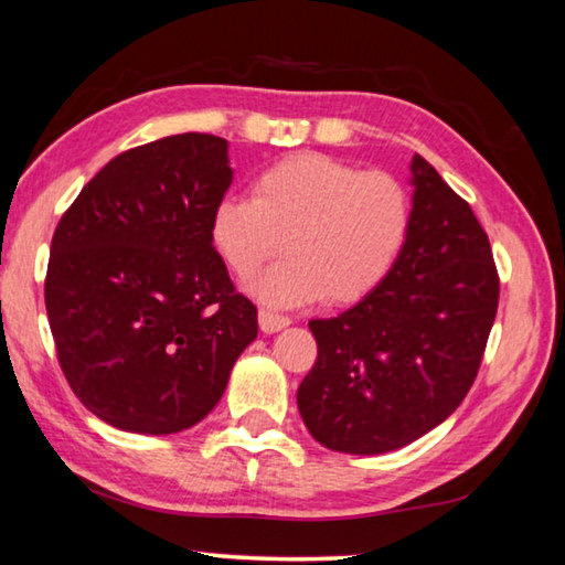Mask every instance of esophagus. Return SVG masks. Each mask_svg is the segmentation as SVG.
I'll list each match as a JSON object with an SVG mask.
<instances>
[{
	"instance_id": "esophagus-1",
	"label": "esophagus",
	"mask_w": 565,
	"mask_h": 565,
	"mask_svg": "<svg viewBox=\"0 0 565 565\" xmlns=\"http://www.w3.org/2000/svg\"><path fill=\"white\" fill-rule=\"evenodd\" d=\"M289 324H291L289 317L276 315L271 309H258V327H262V331H266V334H274V331H281Z\"/></svg>"
}]
</instances>
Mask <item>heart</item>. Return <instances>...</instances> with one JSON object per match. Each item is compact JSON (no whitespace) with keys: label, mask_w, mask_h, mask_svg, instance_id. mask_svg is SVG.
Wrapping results in <instances>:
<instances>
[{"label":"heart","mask_w":565,"mask_h":565,"mask_svg":"<svg viewBox=\"0 0 565 565\" xmlns=\"http://www.w3.org/2000/svg\"><path fill=\"white\" fill-rule=\"evenodd\" d=\"M409 226V193L395 175L299 153L258 173L254 199L223 195L209 238L238 279H250L286 241L291 256L250 284V294L271 307H299L321 297L352 303L377 289Z\"/></svg>","instance_id":"obj_1"}]
</instances>
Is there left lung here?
Wrapping results in <instances>:
<instances>
[{
	"mask_svg": "<svg viewBox=\"0 0 565 565\" xmlns=\"http://www.w3.org/2000/svg\"><path fill=\"white\" fill-rule=\"evenodd\" d=\"M412 226L377 289L311 319L319 356L297 392L329 450H399L458 409L478 377L500 281L476 213L423 156L409 163Z\"/></svg>",
	"mask_w": 565,
	"mask_h": 565,
	"instance_id": "obj_1",
	"label": "left lung"
}]
</instances>
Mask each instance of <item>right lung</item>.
<instances>
[{"mask_svg":"<svg viewBox=\"0 0 565 565\" xmlns=\"http://www.w3.org/2000/svg\"><path fill=\"white\" fill-rule=\"evenodd\" d=\"M228 142L183 132L125 150L52 236L44 303L62 372L103 423L173 435L218 405L258 334L209 238Z\"/></svg>","mask_w":565,"mask_h":565,"instance_id":"obj_1","label":"right lung"}]
</instances>
